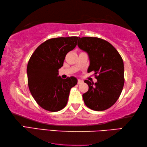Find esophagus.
<instances>
[{
  "label": "esophagus",
  "mask_w": 147,
  "mask_h": 147,
  "mask_svg": "<svg viewBox=\"0 0 147 147\" xmlns=\"http://www.w3.org/2000/svg\"><path fill=\"white\" fill-rule=\"evenodd\" d=\"M83 83V80H81V79H78V84H81V83Z\"/></svg>",
  "instance_id": "1"
}]
</instances>
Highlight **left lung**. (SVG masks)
Listing matches in <instances>:
<instances>
[{"label": "left lung", "instance_id": "left-lung-1", "mask_svg": "<svg viewBox=\"0 0 147 147\" xmlns=\"http://www.w3.org/2000/svg\"><path fill=\"white\" fill-rule=\"evenodd\" d=\"M78 45L87 53L90 61L87 71H94L97 79L95 83L85 80L88 90L83 94L84 102L94 111L109 109L119 99L124 86L122 57L110 43L99 38H79Z\"/></svg>", "mask_w": 147, "mask_h": 147}]
</instances>
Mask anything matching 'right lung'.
Masks as SVG:
<instances>
[{"instance_id": "1", "label": "right lung", "mask_w": 147, "mask_h": 147, "mask_svg": "<svg viewBox=\"0 0 147 147\" xmlns=\"http://www.w3.org/2000/svg\"><path fill=\"white\" fill-rule=\"evenodd\" d=\"M78 37H60L47 40L38 46L28 62V85L34 99L41 107L51 112L66 106L69 92L77 85L74 76H59L66 54L77 45Z\"/></svg>"}]
</instances>
